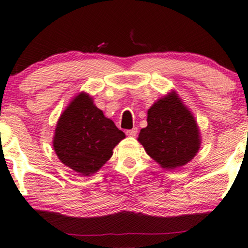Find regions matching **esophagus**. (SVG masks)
I'll use <instances>...</instances> for the list:
<instances>
[{"mask_svg":"<svg viewBox=\"0 0 248 248\" xmlns=\"http://www.w3.org/2000/svg\"><path fill=\"white\" fill-rule=\"evenodd\" d=\"M126 135H128V136H135L136 134H138V128L136 127H133V128H131V130H126Z\"/></svg>","mask_w":248,"mask_h":248,"instance_id":"esophagus-1","label":"esophagus"}]
</instances>
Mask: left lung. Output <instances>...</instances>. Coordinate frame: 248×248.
Listing matches in <instances>:
<instances>
[{"label":"left lung","mask_w":248,"mask_h":248,"mask_svg":"<svg viewBox=\"0 0 248 248\" xmlns=\"http://www.w3.org/2000/svg\"><path fill=\"white\" fill-rule=\"evenodd\" d=\"M139 141L161 167L175 169L188 163L199 150V130L177 94L159 99L148 110V126Z\"/></svg>","instance_id":"left-lung-1"}]
</instances>
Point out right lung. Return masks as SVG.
I'll return each instance as SVG.
<instances>
[{
	"instance_id": "1",
	"label": "right lung",
	"mask_w": 248,
	"mask_h": 248,
	"mask_svg": "<svg viewBox=\"0 0 248 248\" xmlns=\"http://www.w3.org/2000/svg\"><path fill=\"white\" fill-rule=\"evenodd\" d=\"M125 134L94 105L87 94L75 97L57 124L53 148L64 166L81 175L98 171Z\"/></svg>"
}]
</instances>
